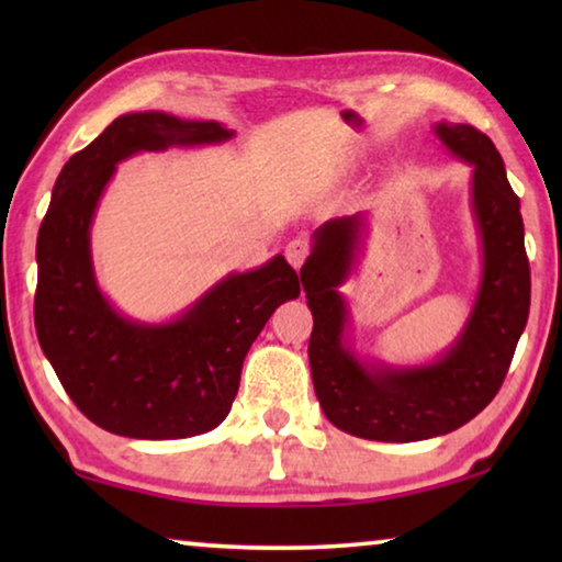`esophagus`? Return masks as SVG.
Segmentation results:
<instances>
[{
	"instance_id": "34e87169",
	"label": "esophagus",
	"mask_w": 562,
	"mask_h": 562,
	"mask_svg": "<svg viewBox=\"0 0 562 562\" xmlns=\"http://www.w3.org/2000/svg\"><path fill=\"white\" fill-rule=\"evenodd\" d=\"M312 250V245L307 237H294V240L288 243V247H284V258H288V262L292 265L294 270L302 268V262L307 260V255Z\"/></svg>"
}]
</instances>
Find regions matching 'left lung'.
Listing matches in <instances>:
<instances>
[{
    "instance_id": "1",
    "label": "left lung",
    "mask_w": 562,
    "mask_h": 562,
    "mask_svg": "<svg viewBox=\"0 0 562 562\" xmlns=\"http://www.w3.org/2000/svg\"><path fill=\"white\" fill-rule=\"evenodd\" d=\"M456 158L473 166L471 205L483 272L469 322L441 359L422 367H369L347 347L339 284L357 260L364 215L329 221L300 278L312 310L310 369L319 406L337 429L372 441H422L469 424L498 394L530 310V265L520 201L493 140L469 123H436Z\"/></svg>"
}]
</instances>
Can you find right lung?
Masks as SVG:
<instances>
[{"label": "right lung", "instance_id": "right-lung-1", "mask_svg": "<svg viewBox=\"0 0 562 562\" xmlns=\"http://www.w3.org/2000/svg\"><path fill=\"white\" fill-rule=\"evenodd\" d=\"M217 121L164 111L119 116L74 154L54 183L36 237L34 325L46 359L79 412L128 439H188L231 414L247 349L300 278L282 255L233 272L166 325L119 315L91 265V221L116 164L140 150L221 144Z\"/></svg>", "mask_w": 562, "mask_h": 562}]
</instances>
